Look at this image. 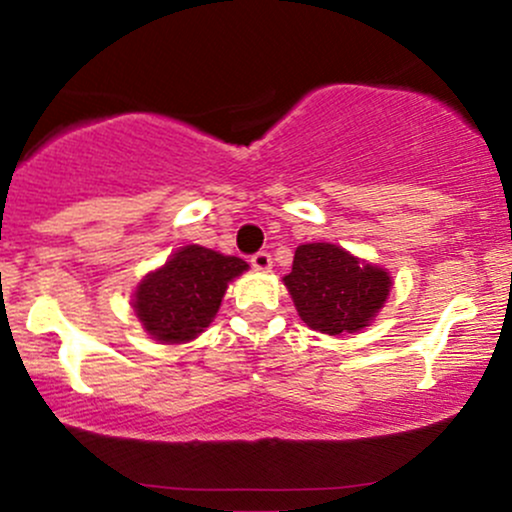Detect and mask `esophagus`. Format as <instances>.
<instances>
[{
	"label": "esophagus",
	"instance_id": "obj_1",
	"mask_svg": "<svg viewBox=\"0 0 512 512\" xmlns=\"http://www.w3.org/2000/svg\"><path fill=\"white\" fill-rule=\"evenodd\" d=\"M250 262H252V267L260 269V272H269V269H272V255H269V252H264V250L255 252V255L250 257Z\"/></svg>",
	"mask_w": 512,
	"mask_h": 512
}]
</instances>
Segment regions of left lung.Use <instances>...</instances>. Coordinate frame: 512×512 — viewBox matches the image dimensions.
<instances>
[{
    "label": "left lung",
    "mask_w": 512,
    "mask_h": 512,
    "mask_svg": "<svg viewBox=\"0 0 512 512\" xmlns=\"http://www.w3.org/2000/svg\"><path fill=\"white\" fill-rule=\"evenodd\" d=\"M284 284L305 325L330 337L368 327L392 289L385 269L332 243L298 245Z\"/></svg>",
    "instance_id": "left-lung-1"
}]
</instances>
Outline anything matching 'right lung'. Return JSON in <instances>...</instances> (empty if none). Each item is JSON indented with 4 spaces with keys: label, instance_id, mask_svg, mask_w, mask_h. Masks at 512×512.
I'll return each instance as SVG.
<instances>
[{
    "label": "right lung",
    "instance_id": "obj_1",
    "mask_svg": "<svg viewBox=\"0 0 512 512\" xmlns=\"http://www.w3.org/2000/svg\"><path fill=\"white\" fill-rule=\"evenodd\" d=\"M248 269L202 245H185L156 272L146 274L134 291V313L144 330L163 344H182L209 327L228 284Z\"/></svg>",
    "mask_w": 512,
    "mask_h": 512
}]
</instances>
